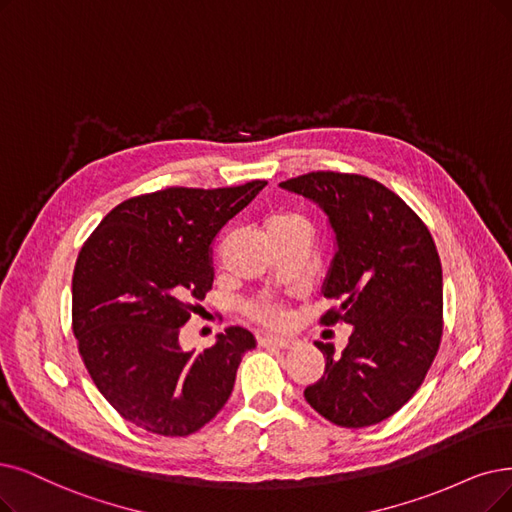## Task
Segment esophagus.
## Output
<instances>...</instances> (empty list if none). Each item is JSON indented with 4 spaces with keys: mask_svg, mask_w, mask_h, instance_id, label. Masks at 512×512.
<instances>
[{
    "mask_svg": "<svg viewBox=\"0 0 512 512\" xmlns=\"http://www.w3.org/2000/svg\"><path fill=\"white\" fill-rule=\"evenodd\" d=\"M260 346H277V349H290L296 342L288 336H260L258 338Z\"/></svg>",
    "mask_w": 512,
    "mask_h": 512,
    "instance_id": "esophagus-1",
    "label": "esophagus"
}]
</instances>
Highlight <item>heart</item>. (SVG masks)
Masks as SVG:
<instances>
[{
	"mask_svg": "<svg viewBox=\"0 0 512 512\" xmlns=\"http://www.w3.org/2000/svg\"><path fill=\"white\" fill-rule=\"evenodd\" d=\"M285 227H309L306 224V220L302 216H296V214H279V216H273L267 224V231H275V229H285ZM258 319L269 323V325H279L283 323L285 319V311L281 309V306L277 304H262L260 309L256 311Z\"/></svg>",
	"mask_w": 512,
	"mask_h": 512,
	"instance_id": "b5f03b06",
	"label": "heart"
}]
</instances>
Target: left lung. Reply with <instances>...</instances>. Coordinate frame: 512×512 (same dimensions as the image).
<instances>
[{"instance_id":"8db88e82","label":"left lung","mask_w":512,"mask_h":512,"mask_svg":"<svg viewBox=\"0 0 512 512\" xmlns=\"http://www.w3.org/2000/svg\"><path fill=\"white\" fill-rule=\"evenodd\" d=\"M279 187L327 216L336 254L321 290L340 304L321 323L353 327L340 357L315 342L325 372L304 388V399L338 426L378 424L414 397L439 351L443 273L435 241L414 210L372 178L311 172Z\"/></svg>"}]
</instances>
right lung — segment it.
I'll return each mask as SVG.
<instances>
[{
    "label": "right lung",
    "mask_w": 512,
    "mask_h": 512,
    "mask_svg": "<svg viewBox=\"0 0 512 512\" xmlns=\"http://www.w3.org/2000/svg\"><path fill=\"white\" fill-rule=\"evenodd\" d=\"M267 187H170L113 208L73 271V334L98 391L134 426L187 437L229 401L237 367L256 346L239 325L210 349L182 351L180 327L212 290V241Z\"/></svg>",
    "instance_id": "obj_1"
}]
</instances>
